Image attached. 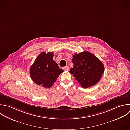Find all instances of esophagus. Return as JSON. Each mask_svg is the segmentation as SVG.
<instances>
[{"instance_id": "1", "label": "esophagus", "mask_w": 130, "mask_h": 130, "mask_svg": "<svg viewBox=\"0 0 130 130\" xmlns=\"http://www.w3.org/2000/svg\"><path fill=\"white\" fill-rule=\"evenodd\" d=\"M63 69L64 70H65V71H68V70L69 69V67H68V66H65V67H64L63 68Z\"/></svg>"}]
</instances>
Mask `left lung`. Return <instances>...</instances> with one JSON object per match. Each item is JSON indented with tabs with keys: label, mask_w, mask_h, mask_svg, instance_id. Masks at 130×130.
<instances>
[{
	"label": "left lung",
	"mask_w": 130,
	"mask_h": 130,
	"mask_svg": "<svg viewBox=\"0 0 130 130\" xmlns=\"http://www.w3.org/2000/svg\"><path fill=\"white\" fill-rule=\"evenodd\" d=\"M72 62L73 66L70 72L84 88L97 84L104 72L102 62L94 54L87 51L74 54Z\"/></svg>",
	"instance_id": "8db88e82"
}]
</instances>
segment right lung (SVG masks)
Returning <instances> with one entry per match:
<instances>
[{
  "label": "right lung",
  "mask_w": 130,
  "mask_h": 130,
  "mask_svg": "<svg viewBox=\"0 0 130 130\" xmlns=\"http://www.w3.org/2000/svg\"><path fill=\"white\" fill-rule=\"evenodd\" d=\"M54 54L40 53L30 69V74L36 84L46 88L51 87L64 71L53 59Z\"/></svg>",
  "instance_id": "right-lung-1"
}]
</instances>
